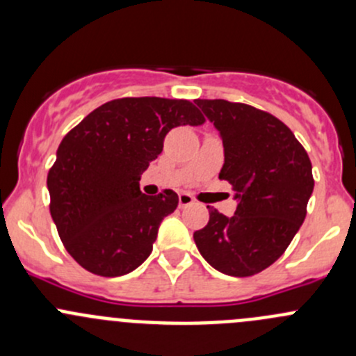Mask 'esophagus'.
I'll use <instances>...</instances> for the list:
<instances>
[{"label":"esophagus","instance_id":"34e87169","mask_svg":"<svg viewBox=\"0 0 356 356\" xmlns=\"http://www.w3.org/2000/svg\"><path fill=\"white\" fill-rule=\"evenodd\" d=\"M193 203H195V200H193L191 195H188V193H181V195H179V204H181V207H189V204Z\"/></svg>","mask_w":356,"mask_h":356}]
</instances>
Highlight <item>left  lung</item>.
Wrapping results in <instances>:
<instances>
[{"label":"left lung","mask_w":356,"mask_h":356,"mask_svg":"<svg viewBox=\"0 0 356 356\" xmlns=\"http://www.w3.org/2000/svg\"><path fill=\"white\" fill-rule=\"evenodd\" d=\"M220 132L224 165L238 200L232 217L208 207L210 220L195 232L201 257L218 272L248 277L270 267L307 217L314 191L312 161L291 129L245 103L196 99Z\"/></svg>","instance_id":"1"}]
</instances>
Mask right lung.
I'll return each instance as SVG.
<instances>
[{
	"label": "right lung",
	"mask_w": 356,
	"mask_h": 356,
	"mask_svg": "<svg viewBox=\"0 0 356 356\" xmlns=\"http://www.w3.org/2000/svg\"><path fill=\"white\" fill-rule=\"evenodd\" d=\"M203 122L188 99L120 98L91 111L63 138L48 174L49 211L81 267L118 277L149 257L179 196L172 189L143 195L141 174L170 129Z\"/></svg>",
	"instance_id": "1"
}]
</instances>
